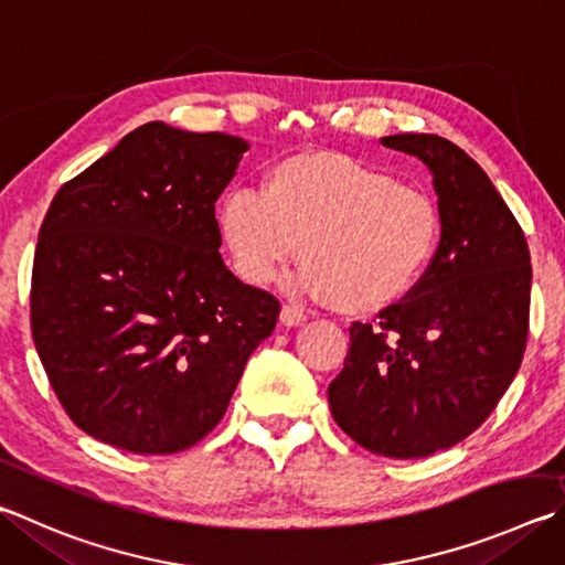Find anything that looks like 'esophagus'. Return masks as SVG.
<instances>
[{
  "mask_svg": "<svg viewBox=\"0 0 565 565\" xmlns=\"http://www.w3.org/2000/svg\"><path fill=\"white\" fill-rule=\"evenodd\" d=\"M279 321H281V326H286V328L301 326V323L306 321V313L299 311V309H294V306H284L281 313H279Z\"/></svg>",
  "mask_w": 565,
  "mask_h": 565,
  "instance_id": "obj_1",
  "label": "esophagus"
}]
</instances>
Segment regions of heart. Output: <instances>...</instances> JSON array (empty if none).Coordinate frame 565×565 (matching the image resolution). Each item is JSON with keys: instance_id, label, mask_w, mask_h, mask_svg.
<instances>
[{"instance_id": "heart-1", "label": "heart", "mask_w": 565, "mask_h": 565, "mask_svg": "<svg viewBox=\"0 0 565 565\" xmlns=\"http://www.w3.org/2000/svg\"><path fill=\"white\" fill-rule=\"evenodd\" d=\"M217 230L244 281L264 284L299 247L294 289L371 313L423 279L443 220L435 200L343 152L306 150L266 170L262 188L217 202Z\"/></svg>"}]
</instances>
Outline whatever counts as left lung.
<instances>
[{"label": "left lung", "instance_id": "left-lung-1", "mask_svg": "<svg viewBox=\"0 0 565 565\" xmlns=\"http://www.w3.org/2000/svg\"><path fill=\"white\" fill-rule=\"evenodd\" d=\"M433 172L439 247L407 299L353 323L328 405L375 455L429 457L484 423L514 381L529 335L531 256L524 232L465 150L429 132L383 138Z\"/></svg>", "mask_w": 565, "mask_h": 565}]
</instances>
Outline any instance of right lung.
<instances>
[{
    "mask_svg": "<svg viewBox=\"0 0 565 565\" xmlns=\"http://www.w3.org/2000/svg\"><path fill=\"white\" fill-rule=\"evenodd\" d=\"M247 150L152 120L51 202L32 333L58 403L100 443L136 455L200 443L271 335L279 301L227 269L214 217Z\"/></svg>",
    "mask_w": 565,
    "mask_h": 565,
    "instance_id": "1",
    "label": "right lung"
}]
</instances>
